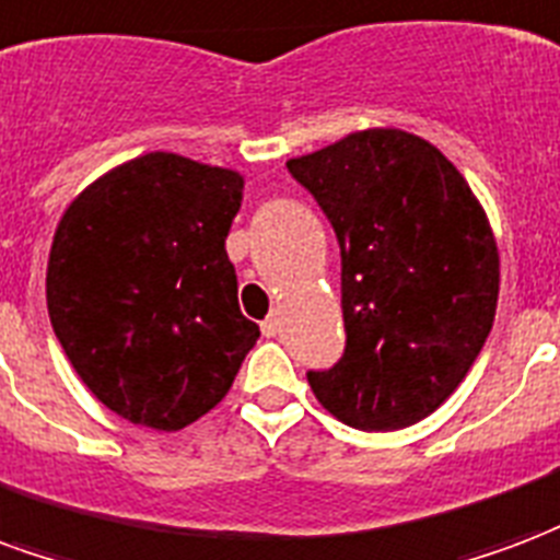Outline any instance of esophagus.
<instances>
[{
    "label": "esophagus",
    "instance_id": "esophagus-1",
    "mask_svg": "<svg viewBox=\"0 0 560 560\" xmlns=\"http://www.w3.org/2000/svg\"><path fill=\"white\" fill-rule=\"evenodd\" d=\"M260 332L267 335V338H276V335L281 332V314H279V312L269 314L267 320L260 323Z\"/></svg>",
    "mask_w": 560,
    "mask_h": 560
}]
</instances>
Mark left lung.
<instances>
[{"label": "left lung", "instance_id": "obj_1", "mask_svg": "<svg viewBox=\"0 0 560 560\" xmlns=\"http://www.w3.org/2000/svg\"><path fill=\"white\" fill-rule=\"evenodd\" d=\"M341 246L343 355L308 371L323 409L355 430H400L457 388L499 302V248L445 153L404 130L350 132L288 160Z\"/></svg>", "mask_w": 560, "mask_h": 560}]
</instances>
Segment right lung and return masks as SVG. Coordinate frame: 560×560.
<instances>
[{"label": "right lung", "mask_w": 560, "mask_h": 560, "mask_svg": "<svg viewBox=\"0 0 560 560\" xmlns=\"http://www.w3.org/2000/svg\"><path fill=\"white\" fill-rule=\"evenodd\" d=\"M243 175L153 151L85 186L47 264L52 332L103 407L184 430L228 395L260 338L225 237Z\"/></svg>", "instance_id": "1"}]
</instances>
